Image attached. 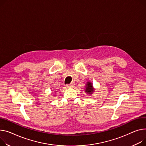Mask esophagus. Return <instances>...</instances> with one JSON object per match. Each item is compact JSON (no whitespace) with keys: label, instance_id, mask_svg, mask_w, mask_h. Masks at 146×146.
<instances>
[{"label":"esophagus","instance_id":"obj_1","mask_svg":"<svg viewBox=\"0 0 146 146\" xmlns=\"http://www.w3.org/2000/svg\"><path fill=\"white\" fill-rule=\"evenodd\" d=\"M66 87H68V88H73V87H74V84L71 83L70 84H67V85H66Z\"/></svg>","mask_w":146,"mask_h":146}]
</instances>
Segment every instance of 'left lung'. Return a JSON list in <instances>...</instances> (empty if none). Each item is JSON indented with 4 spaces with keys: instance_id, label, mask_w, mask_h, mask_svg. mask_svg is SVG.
Segmentation results:
<instances>
[{
    "instance_id": "1",
    "label": "left lung",
    "mask_w": 146,
    "mask_h": 146,
    "mask_svg": "<svg viewBox=\"0 0 146 146\" xmlns=\"http://www.w3.org/2000/svg\"><path fill=\"white\" fill-rule=\"evenodd\" d=\"M94 90L95 89L94 88L92 83L91 82H87L84 87V92L86 93L89 95H92L94 92Z\"/></svg>"
}]
</instances>
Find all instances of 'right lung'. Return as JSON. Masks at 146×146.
Here are the masks:
<instances>
[{"mask_svg":"<svg viewBox=\"0 0 146 146\" xmlns=\"http://www.w3.org/2000/svg\"><path fill=\"white\" fill-rule=\"evenodd\" d=\"M54 92H55V93H56V91H54Z\"/></svg>","mask_w":146,"mask_h":146,"instance_id":"add662e5","label":"right lung"}]
</instances>
